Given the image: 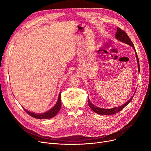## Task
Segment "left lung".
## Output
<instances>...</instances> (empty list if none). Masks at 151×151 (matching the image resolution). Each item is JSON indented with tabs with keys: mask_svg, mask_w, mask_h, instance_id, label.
<instances>
[{
	"mask_svg": "<svg viewBox=\"0 0 151 151\" xmlns=\"http://www.w3.org/2000/svg\"><path fill=\"white\" fill-rule=\"evenodd\" d=\"M115 37H116L117 40H119L122 42L129 45L131 46L134 48V51L136 52L138 70H139V71H140V67H139V58H138V57H137V53L136 52V49L134 48V45H133L132 41L131 40V39L129 38V37H128V35H127V33L124 31H123L122 30H121V29H119V27L117 28V32L116 33ZM132 98H133V96L131 97V98L129 100V101H127L126 103H125V104H123L122 106H120L115 107V108H111V109H103V108H98V107L96 106H94L93 104H92L89 99L88 100V105H89V106H90V108L94 111V112H95L96 113H97L98 114H102V115H111V114H114L117 113L119 112L121 110H122L125 106H126L128 104L130 103V101H131Z\"/></svg>",
	"mask_w": 151,
	"mask_h": 151,
	"instance_id": "left-lung-1",
	"label": "left lung"
}]
</instances>
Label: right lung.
Masks as SVG:
<instances>
[{
    "label": "right lung",
    "mask_w": 151,
    "mask_h": 151,
    "mask_svg": "<svg viewBox=\"0 0 151 151\" xmlns=\"http://www.w3.org/2000/svg\"><path fill=\"white\" fill-rule=\"evenodd\" d=\"M61 106V93H60L59 94V96H58V101L56 103V104L54 106L50 109L48 111H47V112L44 113H42V114H36L35 113H32V112H30V111H27V109H24L25 112L29 114L30 116H31L32 117L36 119H50L52 118L53 117L57 115V114L58 113V111H60V108Z\"/></svg>",
    "instance_id": "right-lung-1"
}]
</instances>
